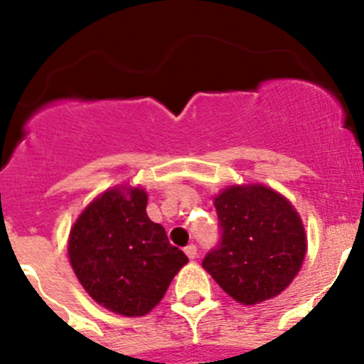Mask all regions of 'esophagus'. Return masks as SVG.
Masks as SVG:
<instances>
[{
	"mask_svg": "<svg viewBox=\"0 0 364 364\" xmlns=\"http://www.w3.org/2000/svg\"><path fill=\"white\" fill-rule=\"evenodd\" d=\"M185 253H186V257H188V259H196V257H197V247L193 243L186 245Z\"/></svg>",
	"mask_w": 364,
	"mask_h": 364,
	"instance_id": "obj_1",
	"label": "esophagus"
}]
</instances>
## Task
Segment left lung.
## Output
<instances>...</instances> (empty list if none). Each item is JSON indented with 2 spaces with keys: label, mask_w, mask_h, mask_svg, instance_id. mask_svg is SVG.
Here are the masks:
<instances>
[{
  "label": "left lung",
  "mask_w": 364,
  "mask_h": 364,
  "mask_svg": "<svg viewBox=\"0 0 364 364\" xmlns=\"http://www.w3.org/2000/svg\"><path fill=\"white\" fill-rule=\"evenodd\" d=\"M220 240L203 267L232 299L255 304L280 294L306 252L299 215L262 185L230 186L215 197Z\"/></svg>",
  "instance_id": "1"
}]
</instances>
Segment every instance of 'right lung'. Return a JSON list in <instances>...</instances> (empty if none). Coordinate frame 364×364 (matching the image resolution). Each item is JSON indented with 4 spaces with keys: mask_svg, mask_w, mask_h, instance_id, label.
<instances>
[{
    "mask_svg": "<svg viewBox=\"0 0 364 364\" xmlns=\"http://www.w3.org/2000/svg\"><path fill=\"white\" fill-rule=\"evenodd\" d=\"M144 190H109L93 200L70 232V264L86 292L114 314L151 311L188 262L165 229L146 213Z\"/></svg>",
    "mask_w": 364,
    "mask_h": 364,
    "instance_id": "add662e5",
    "label": "right lung"
}]
</instances>
